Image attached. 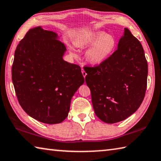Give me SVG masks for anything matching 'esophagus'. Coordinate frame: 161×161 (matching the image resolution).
Wrapping results in <instances>:
<instances>
[{
	"label": "esophagus",
	"mask_w": 161,
	"mask_h": 161,
	"mask_svg": "<svg viewBox=\"0 0 161 161\" xmlns=\"http://www.w3.org/2000/svg\"><path fill=\"white\" fill-rule=\"evenodd\" d=\"M81 72H82V74H83V77L86 78L87 73H86V72L85 71V70H84L83 68H82V69H81Z\"/></svg>",
	"instance_id": "esophagus-1"
}]
</instances>
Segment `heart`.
<instances>
[{
	"label": "heart",
	"mask_w": 161,
	"mask_h": 161,
	"mask_svg": "<svg viewBox=\"0 0 161 161\" xmlns=\"http://www.w3.org/2000/svg\"><path fill=\"white\" fill-rule=\"evenodd\" d=\"M75 45L78 48H88L86 53V58L90 64L98 65L102 64L114 52L117 46V41L113 35H107L104 32H88L83 33L77 37ZM70 53L76 56L75 49L70 48Z\"/></svg>",
	"instance_id": "b5f03b06"
}]
</instances>
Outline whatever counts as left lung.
Wrapping results in <instances>:
<instances>
[{"mask_svg": "<svg viewBox=\"0 0 161 161\" xmlns=\"http://www.w3.org/2000/svg\"><path fill=\"white\" fill-rule=\"evenodd\" d=\"M96 116L114 124L134 114L145 96L148 64L140 42L127 28L117 49L102 64L85 67Z\"/></svg>", "mask_w": 161, "mask_h": 161, "instance_id": "left-lung-1", "label": "left lung"}]
</instances>
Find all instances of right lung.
<instances>
[{"instance_id": "right-lung-1", "label": "right lung", "mask_w": 161, "mask_h": 161, "mask_svg": "<svg viewBox=\"0 0 161 161\" xmlns=\"http://www.w3.org/2000/svg\"><path fill=\"white\" fill-rule=\"evenodd\" d=\"M66 51L57 34L40 26L28 31L16 48L12 80L17 97L24 111L42 123L63 122L85 81L80 67L63 59Z\"/></svg>"}]
</instances>
